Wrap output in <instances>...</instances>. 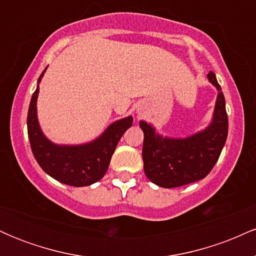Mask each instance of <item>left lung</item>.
Masks as SVG:
<instances>
[{
	"label": "left lung",
	"instance_id": "left-lung-1",
	"mask_svg": "<svg viewBox=\"0 0 256 256\" xmlns=\"http://www.w3.org/2000/svg\"><path fill=\"white\" fill-rule=\"evenodd\" d=\"M207 78L216 86L218 95L212 120L204 130L177 138L164 136L150 122H140L144 134V173L158 186L168 189L201 180L212 171L224 148L228 130L225 98L216 74L210 71Z\"/></svg>",
	"mask_w": 256,
	"mask_h": 256
}]
</instances>
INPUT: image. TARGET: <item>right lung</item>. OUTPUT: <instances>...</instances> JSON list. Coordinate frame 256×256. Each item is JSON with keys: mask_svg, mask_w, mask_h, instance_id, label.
<instances>
[{"mask_svg": "<svg viewBox=\"0 0 256 256\" xmlns=\"http://www.w3.org/2000/svg\"><path fill=\"white\" fill-rule=\"evenodd\" d=\"M46 70L38 78L28 113V134L32 152L40 168L52 178L71 186H88L106 174L116 144L132 126L134 118L128 116L112 122L98 137L82 144L52 142L43 134L37 116L40 83Z\"/></svg>", "mask_w": 256, "mask_h": 256, "instance_id": "right-lung-1", "label": "right lung"}]
</instances>
